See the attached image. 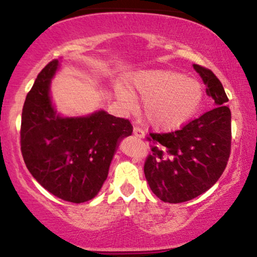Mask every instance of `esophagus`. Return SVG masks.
<instances>
[{
  "label": "esophagus",
  "mask_w": 257,
  "mask_h": 257,
  "mask_svg": "<svg viewBox=\"0 0 257 257\" xmlns=\"http://www.w3.org/2000/svg\"><path fill=\"white\" fill-rule=\"evenodd\" d=\"M134 135L137 138H139V139H145V137H146L145 133H144L143 129L138 128V126H137V128H134Z\"/></svg>",
  "instance_id": "obj_1"
}]
</instances>
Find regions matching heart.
I'll return each mask as SVG.
<instances>
[{
    "label": "heart",
    "mask_w": 257,
    "mask_h": 257,
    "mask_svg": "<svg viewBox=\"0 0 257 257\" xmlns=\"http://www.w3.org/2000/svg\"><path fill=\"white\" fill-rule=\"evenodd\" d=\"M133 93L144 102V117L152 128L169 131L192 117L202 101L203 89L197 79L173 70H146L132 78ZM118 96L135 104L131 91L118 90Z\"/></svg>",
    "instance_id": "b5f03b06"
}]
</instances>
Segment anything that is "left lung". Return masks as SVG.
<instances>
[{"mask_svg":"<svg viewBox=\"0 0 257 257\" xmlns=\"http://www.w3.org/2000/svg\"><path fill=\"white\" fill-rule=\"evenodd\" d=\"M206 85L210 110L180 131L150 134L152 153L144 172L150 188L166 203H182L216 184L231 151V111L225 89L210 70L193 65Z\"/></svg>","mask_w":257,"mask_h":257,"instance_id":"1","label":"left lung"}]
</instances>
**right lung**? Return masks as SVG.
<instances>
[{
    "label": "right lung",
    "instance_id": "right-lung-1",
    "mask_svg": "<svg viewBox=\"0 0 257 257\" xmlns=\"http://www.w3.org/2000/svg\"><path fill=\"white\" fill-rule=\"evenodd\" d=\"M60 64L55 59L47 65L26 95L22 153L29 172L48 192L66 202L84 203L100 192L114 153L133 126L104 110L76 117L59 113L51 84Z\"/></svg>",
    "mask_w": 257,
    "mask_h": 257
}]
</instances>
